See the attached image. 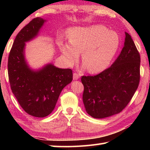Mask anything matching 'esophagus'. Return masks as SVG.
<instances>
[{"label":"esophagus","mask_w":150,"mask_h":150,"mask_svg":"<svg viewBox=\"0 0 150 150\" xmlns=\"http://www.w3.org/2000/svg\"><path fill=\"white\" fill-rule=\"evenodd\" d=\"M79 77H80V75H79V73H73V80H77V79H79Z\"/></svg>","instance_id":"1"}]
</instances>
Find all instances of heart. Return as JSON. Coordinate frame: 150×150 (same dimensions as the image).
Instances as JSON below:
<instances>
[{
  "label": "heart",
  "instance_id": "obj_1",
  "mask_svg": "<svg viewBox=\"0 0 150 150\" xmlns=\"http://www.w3.org/2000/svg\"><path fill=\"white\" fill-rule=\"evenodd\" d=\"M69 42L59 41V49L69 65L76 63L82 52V60L88 70L100 72L110 64L119 46V37L101 25L75 27L68 31Z\"/></svg>",
  "mask_w": 150,
  "mask_h": 150
}]
</instances>
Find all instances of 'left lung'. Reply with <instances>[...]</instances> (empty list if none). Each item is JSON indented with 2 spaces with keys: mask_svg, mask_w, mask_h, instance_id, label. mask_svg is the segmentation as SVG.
<instances>
[{
  "mask_svg": "<svg viewBox=\"0 0 150 150\" xmlns=\"http://www.w3.org/2000/svg\"><path fill=\"white\" fill-rule=\"evenodd\" d=\"M124 45L110 67L94 76H82L83 100L86 112L95 118H104L122 111L138 87L140 55L125 32Z\"/></svg>",
  "mask_w": 150,
  "mask_h": 150,
  "instance_id": "8db88e82",
  "label": "left lung"
}]
</instances>
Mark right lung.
Returning a JSON list of instances; mask_svg holds the SVG:
<instances>
[{
  "mask_svg": "<svg viewBox=\"0 0 150 150\" xmlns=\"http://www.w3.org/2000/svg\"><path fill=\"white\" fill-rule=\"evenodd\" d=\"M45 20L38 17L17 34L10 52L8 73L11 90L28 115L45 117L52 113L63 88L71 82V69H60L52 63L38 71L30 69L24 56L26 42L34 38Z\"/></svg>",
  "mask_w": 150,
  "mask_h": 150,
  "instance_id": "obj_1",
  "label": "right lung"
}]
</instances>
